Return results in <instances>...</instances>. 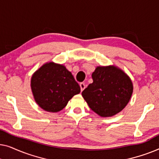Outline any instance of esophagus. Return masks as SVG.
<instances>
[{"label": "esophagus", "mask_w": 159, "mask_h": 159, "mask_svg": "<svg viewBox=\"0 0 159 159\" xmlns=\"http://www.w3.org/2000/svg\"><path fill=\"white\" fill-rule=\"evenodd\" d=\"M80 89H81V91H83L84 89L85 88V83L84 82H81V83L80 84Z\"/></svg>", "instance_id": "34e87169"}]
</instances>
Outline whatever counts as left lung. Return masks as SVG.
Segmentation results:
<instances>
[{"mask_svg":"<svg viewBox=\"0 0 159 159\" xmlns=\"http://www.w3.org/2000/svg\"><path fill=\"white\" fill-rule=\"evenodd\" d=\"M93 82L82 91L89 107L103 117L112 116L127 106L133 86L129 77L116 66H98L92 74Z\"/></svg>","mask_w":159,"mask_h":159,"instance_id":"8db88e82","label":"left lung"}]
</instances>
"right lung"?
Instances as JSON below:
<instances>
[{"label":"right lung","mask_w":159,"mask_h":159,"mask_svg":"<svg viewBox=\"0 0 159 159\" xmlns=\"http://www.w3.org/2000/svg\"><path fill=\"white\" fill-rule=\"evenodd\" d=\"M31 88L36 103L43 110L58 112L67 105L80 87L63 65L47 63L34 74Z\"/></svg>","instance_id":"1"}]
</instances>
